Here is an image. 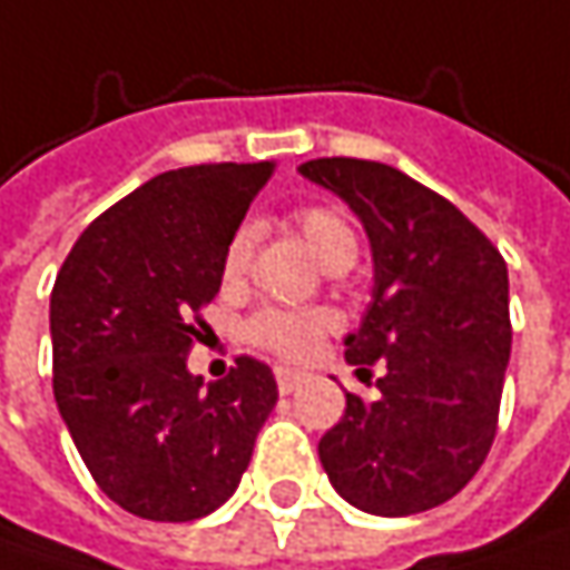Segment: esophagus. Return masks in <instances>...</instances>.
Returning <instances> with one entry per match:
<instances>
[{
    "label": "esophagus",
    "instance_id": "1",
    "mask_svg": "<svg viewBox=\"0 0 570 570\" xmlns=\"http://www.w3.org/2000/svg\"><path fill=\"white\" fill-rule=\"evenodd\" d=\"M275 380H278L282 395H292L295 389L302 386V373H292V370H275Z\"/></svg>",
    "mask_w": 570,
    "mask_h": 570
}]
</instances>
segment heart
<instances>
[{"mask_svg":"<svg viewBox=\"0 0 570 570\" xmlns=\"http://www.w3.org/2000/svg\"><path fill=\"white\" fill-rule=\"evenodd\" d=\"M295 226L302 229L307 249L314 253V259L321 265L337 268V265H350L356 259V233L341 210H334L327 204H311V207H302L295 214ZM249 246H253L249 229H236L229 236L224 259H220V278H224L226 288L243 282L246 263H249ZM331 327H334V317L327 311L265 307V311L249 317L246 337H249V344L263 346L268 353H278L285 360H302L324 334H331Z\"/></svg>","mask_w":570,"mask_h":570,"instance_id":"1","label":"heart"}]
</instances>
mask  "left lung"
I'll return each instance as SVG.
<instances>
[{"label": "left lung", "mask_w": 570, "mask_h": 570, "mask_svg": "<svg viewBox=\"0 0 570 570\" xmlns=\"http://www.w3.org/2000/svg\"><path fill=\"white\" fill-rule=\"evenodd\" d=\"M298 171L346 200L370 236L373 302L344 344L356 376L383 363L373 402L346 392L321 464L363 512L441 507L497 438L512 346L507 263L451 200L392 165L314 158Z\"/></svg>", "instance_id": "left-lung-1"}]
</instances>
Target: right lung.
Returning a JSON list of instances; mask_svg holds the SVG:
<instances>
[{
	"label": "right lung",
	"mask_w": 570,
	"mask_h": 570,
	"mask_svg": "<svg viewBox=\"0 0 570 570\" xmlns=\"http://www.w3.org/2000/svg\"><path fill=\"white\" fill-rule=\"evenodd\" d=\"M272 171H165L87 226L58 272L55 399L97 487L139 519L190 522L224 507L278 402L253 356L207 386L187 370L226 243Z\"/></svg>",
	"instance_id": "add662e5"
}]
</instances>
